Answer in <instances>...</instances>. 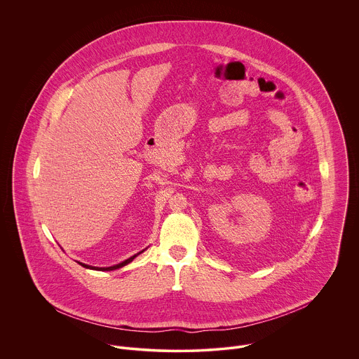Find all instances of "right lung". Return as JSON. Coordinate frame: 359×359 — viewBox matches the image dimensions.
<instances>
[{
    "mask_svg": "<svg viewBox=\"0 0 359 359\" xmlns=\"http://www.w3.org/2000/svg\"><path fill=\"white\" fill-rule=\"evenodd\" d=\"M147 249H144L142 252H140V253H137V255H134V256L130 257V258H127V259H124V261H121V262H118V264H116V265H111V266H93V265H88V264H84V262H80V261H77L81 266H84V268H87V269H95V271H114V269H118V268H121V266H124V265H127V264H130L135 257L140 256L141 253H144Z\"/></svg>",
    "mask_w": 359,
    "mask_h": 359,
    "instance_id": "obj_1",
    "label": "right lung"
}]
</instances>
